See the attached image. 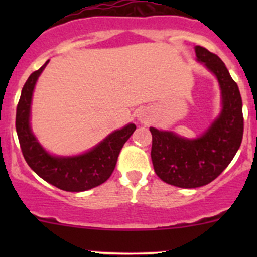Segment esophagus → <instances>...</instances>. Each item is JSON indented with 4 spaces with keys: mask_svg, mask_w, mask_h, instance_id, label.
I'll use <instances>...</instances> for the list:
<instances>
[{
    "mask_svg": "<svg viewBox=\"0 0 257 257\" xmlns=\"http://www.w3.org/2000/svg\"><path fill=\"white\" fill-rule=\"evenodd\" d=\"M137 118H138V120L141 121V123H147V121H149L150 115L145 109H141L137 113Z\"/></svg>",
    "mask_w": 257,
    "mask_h": 257,
    "instance_id": "1",
    "label": "esophagus"
}]
</instances>
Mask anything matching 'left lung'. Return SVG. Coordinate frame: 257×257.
<instances>
[{
	"instance_id": "8db88e82",
	"label": "left lung",
	"mask_w": 257,
	"mask_h": 257,
	"mask_svg": "<svg viewBox=\"0 0 257 257\" xmlns=\"http://www.w3.org/2000/svg\"><path fill=\"white\" fill-rule=\"evenodd\" d=\"M196 61L216 77L221 90V112L211 125L194 139L150 126L152 162L157 175L179 188H199L211 183L225 170L239 150L243 134L242 100L224 62L196 46Z\"/></svg>"
}]
</instances>
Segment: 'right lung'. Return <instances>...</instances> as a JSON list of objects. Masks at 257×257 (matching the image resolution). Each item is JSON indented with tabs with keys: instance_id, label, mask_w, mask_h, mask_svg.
I'll list each match as a JSON object with an SVG mask.
<instances>
[{
	"instance_id": "add662e5",
	"label": "right lung",
	"mask_w": 257,
	"mask_h": 257,
	"mask_svg": "<svg viewBox=\"0 0 257 257\" xmlns=\"http://www.w3.org/2000/svg\"><path fill=\"white\" fill-rule=\"evenodd\" d=\"M47 63L48 61L26 80L17 105L16 131L22 154L31 169L38 177L61 190H89L109 179L121 148L137 126L133 123L126 124L83 154L72 157L49 154L36 138L30 124L33 90L38 77Z\"/></svg>"
}]
</instances>
